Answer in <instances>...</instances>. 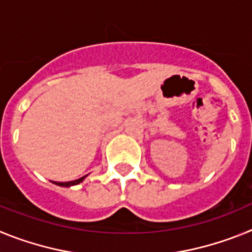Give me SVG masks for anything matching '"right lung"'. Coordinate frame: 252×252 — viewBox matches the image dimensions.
<instances>
[{
	"instance_id": "right-lung-1",
	"label": "right lung",
	"mask_w": 252,
	"mask_h": 252,
	"mask_svg": "<svg viewBox=\"0 0 252 252\" xmlns=\"http://www.w3.org/2000/svg\"><path fill=\"white\" fill-rule=\"evenodd\" d=\"M87 175H84V177L79 178V179L77 180H72V182H64V183H60V182H54L57 186H60V187H70V186H75V184H79L81 182H83L84 178H86Z\"/></svg>"
}]
</instances>
